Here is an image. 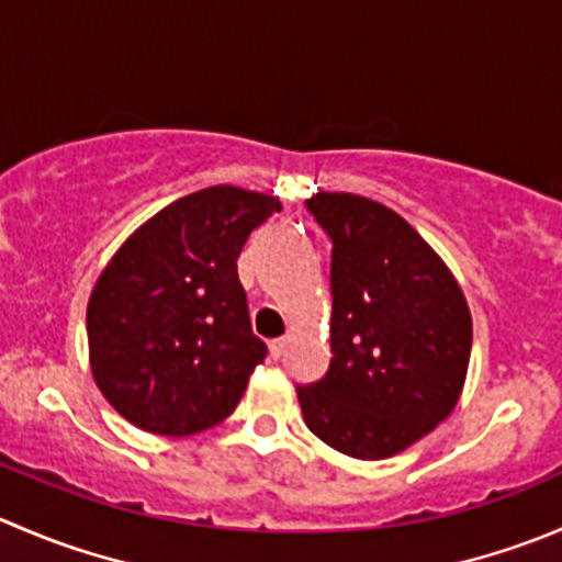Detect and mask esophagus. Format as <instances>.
Returning <instances> with one entry per match:
<instances>
[{"label":"esophagus","mask_w":562,"mask_h":562,"mask_svg":"<svg viewBox=\"0 0 562 562\" xmlns=\"http://www.w3.org/2000/svg\"><path fill=\"white\" fill-rule=\"evenodd\" d=\"M285 348H288V337H277V340L269 342V351L274 359H280L282 353H285Z\"/></svg>","instance_id":"obj_1"}]
</instances>
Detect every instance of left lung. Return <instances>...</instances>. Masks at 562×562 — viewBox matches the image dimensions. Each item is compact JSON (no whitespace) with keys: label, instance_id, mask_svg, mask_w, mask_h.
I'll return each mask as SVG.
<instances>
[{"label":"left lung","instance_id":"left-lung-1","mask_svg":"<svg viewBox=\"0 0 562 562\" xmlns=\"http://www.w3.org/2000/svg\"><path fill=\"white\" fill-rule=\"evenodd\" d=\"M331 238V362L296 386L310 431L379 461L450 417L467 381L472 315L437 249L401 214L351 192L307 200Z\"/></svg>","mask_w":562,"mask_h":562}]
</instances>
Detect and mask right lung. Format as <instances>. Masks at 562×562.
Listing matches in <instances>:
<instances>
[{"instance_id": "right-lung-1", "label": "right lung", "mask_w": 562, "mask_h": 562, "mask_svg": "<svg viewBox=\"0 0 562 562\" xmlns=\"http://www.w3.org/2000/svg\"><path fill=\"white\" fill-rule=\"evenodd\" d=\"M277 211L271 194L200 189L156 211L103 266L87 302L90 370L131 426L192 437L238 406L266 346L249 329L236 260Z\"/></svg>"}]
</instances>
